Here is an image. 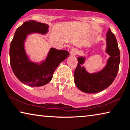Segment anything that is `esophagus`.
<instances>
[{
    "label": "esophagus",
    "mask_w": 130,
    "mask_h": 130,
    "mask_svg": "<svg viewBox=\"0 0 130 130\" xmlns=\"http://www.w3.org/2000/svg\"><path fill=\"white\" fill-rule=\"evenodd\" d=\"M70 53L71 56L76 55V53H77V50L75 49V48H72V49H71Z\"/></svg>",
    "instance_id": "obj_1"
}]
</instances>
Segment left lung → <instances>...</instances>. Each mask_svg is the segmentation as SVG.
Listing matches in <instances>:
<instances>
[{"mask_svg":"<svg viewBox=\"0 0 130 130\" xmlns=\"http://www.w3.org/2000/svg\"><path fill=\"white\" fill-rule=\"evenodd\" d=\"M105 52L110 57L107 64L97 72L87 71L83 64L87 57L79 56L78 64L74 71V83L79 90L86 93H96L109 87L117 74L120 61V50L115 35L109 29L106 34Z\"/></svg>","mask_w":130,"mask_h":130,"instance_id":"left-lung-1","label":"left lung"}]
</instances>
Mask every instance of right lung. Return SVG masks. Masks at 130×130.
Listing matches in <instances>:
<instances>
[{
	"mask_svg": "<svg viewBox=\"0 0 130 130\" xmlns=\"http://www.w3.org/2000/svg\"><path fill=\"white\" fill-rule=\"evenodd\" d=\"M48 28L47 24L29 20L17 29L11 42L9 56L12 70L20 82L31 87H40L49 83L55 70L70 55L66 50L51 47L41 61L30 59L25 47L27 37L33 34L46 35Z\"/></svg>",
	"mask_w": 130,
	"mask_h": 130,
	"instance_id": "obj_1",
	"label": "right lung"
}]
</instances>
